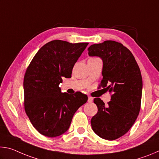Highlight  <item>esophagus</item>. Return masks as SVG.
Wrapping results in <instances>:
<instances>
[{"label":"esophagus","mask_w":159,"mask_h":159,"mask_svg":"<svg viewBox=\"0 0 159 159\" xmlns=\"http://www.w3.org/2000/svg\"><path fill=\"white\" fill-rule=\"evenodd\" d=\"M93 101V98H91V97H88V102H92Z\"/></svg>","instance_id":"esophagus-1"}]
</instances>
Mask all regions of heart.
<instances>
[{
    "label": "heart",
    "instance_id": "obj_1",
    "mask_svg": "<svg viewBox=\"0 0 159 159\" xmlns=\"http://www.w3.org/2000/svg\"><path fill=\"white\" fill-rule=\"evenodd\" d=\"M93 59H95V57H92V58H90L89 60H93Z\"/></svg>",
    "mask_w": 159,
    "mask_h": 159
}]
</instances>
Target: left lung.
I'll return each instance as SVG.
<instances>
[{"label":"left lung","mask_w":159,"mask_h":159,"mask_svg":"<svg viewBox=\"0 0 159 159\" xmlns=\"http://www.w3.org/2000/svg\"><path fill=\"white\" fill-rule=\"evenodd\" d=\"M88 55L103 61L99 88L109 90L111 101L105 105L94 99L98 113L91 119L93 131L101 138L114 140L128 133L135 122L141 107L142 79L132 52L114 41H105L88 48Z\"/></svg>","instance_id":"8db88e82"}]
</instances>
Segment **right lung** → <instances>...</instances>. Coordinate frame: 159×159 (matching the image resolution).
<instances>
[{"instance_id": "1", "label": "right lung", "mask_w": 159, "mask_h": 159, "mask_svg": "<svg viewBox=\"0 0 159 159\" xmlns=\"http://www.w3.org/2000/svg\"><path fill=\"white\" fill-rule=\"evenodd\" d=\"M88 43L55 40L35 55L24 78L25 109L34 127L43 135L55 138L68 130L78 109L88 100L80 92H61L62 78H71L72 69Z\"/></svg>"}]
</instances>
